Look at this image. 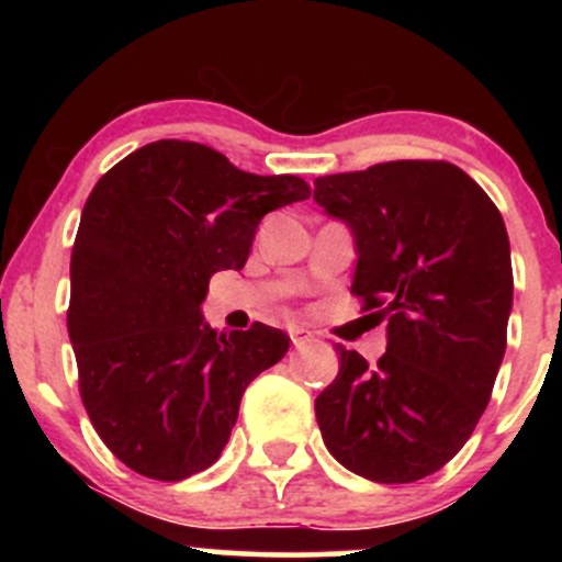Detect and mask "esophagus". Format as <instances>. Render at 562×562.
Returning <instances> with one entry per match:
<instances>
[{
	"instance_id": "34e87169",
	"label": "esophagus",
	"mask_w": 562,
	"mask_h": 562,
	"mask_svg": "<svg viewBox=\"0 0 562 562\" xmlns=\"http://www.w3.org/2000/svg\"><path fill=\"white\" fill-rule=\"evenodd\" d=\"M290 340H293V346L295 348H301V346H306L308 344V340H312L314 338V335L312 333H308V330H303V327H290Z\"/></svg>"
}]
</instances>
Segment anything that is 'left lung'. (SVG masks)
I'll use <instances>...</instances> for the list:
<instances>
[{
    "label": "left lung",
    "mask_w": 562,
    "mask_h": 562,
    "mask_svg": "<svg viewBox=\"0 0 562 562\" xmlns=\"http://www.w3.org/2000/svg\"><path fill=\"white\" fill-rule=\"evenodd\" d=\"M353 237L351 290L385 317V353L338 351L314 402L325 447L375 483L436 473L479 425L507 346L513 263L502 214L443 160H391L314 179Z\"/></svg>",
    "instance_id": "8db88e82"
}]
</instances>
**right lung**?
I'll return each mask as SVG.
<instances>
[{"mask_svg":"<svg viewBox=\"0 0 562 562\" xmlns=\"http://www.w3.org/2000/svg\"><path fill=\"white\" fill-rule=\"evenodd\" d=\"M299 177H259L198 142L160 139L115 164L81 211L68 335L94 430L124 465L184 481L227 447L248 383L290 338L256 322L218 333L209 280L245 267L269 211L306 200Z\"/></svg>","mask_w":562,"mask_h":562,"instance_id":"right-lung-1","label":"right lung"}]
</instances>
